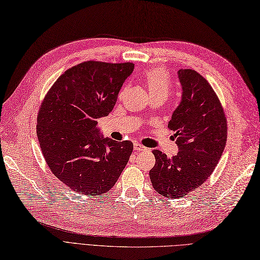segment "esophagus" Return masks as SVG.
<instances>
[{
	"label": "esophagus",
	"mask_w": 260,
	"mask_h": 260,
	"mask_svg": "<svg viewBox=\"0 0 260 260\" xmlns=\"http://www.w3.org/2000/svg\"><path fill=\"white\" fill-rule=\"evenodd\" d=\"M134 150L138 152V151H144V150H146V148L142 145L138 144V142H135V144H134Z\"/></svg>",
	"instance_id": "34e87169"
}]
</instances>
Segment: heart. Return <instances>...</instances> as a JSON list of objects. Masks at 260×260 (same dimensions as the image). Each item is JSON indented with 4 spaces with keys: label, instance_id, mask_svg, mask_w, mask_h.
Segmentation results:
<instances>
[{
    "label": "heart",
    "instance_id": "heart-1",
    "mask_svg": "<svg viewBox=\"0 0 260 260\" xmlns=\"http://www.w3.org/2000/svg\"><path fill=\"white\" fill-rule=\"evenodd\" d=\"M145 84L147 86V89L149 91L150 96L156 95V94H169L171 88V82L167 73L161 69V68H151L145 71L144 75H142ZM126 90V87H124L121 91V96L123 95L124 91Z\"/></svg>",
    "mask_w": 260,
    "mask_h": 260
}]
</instances>
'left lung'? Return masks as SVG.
<instances>
[{"label": "left lung", "mask_w": 260, "mask_h": 260, "mask_svg": "<svg viewBox=\"0 0 260 260\" xmlns=\"http://www.w3.org/2000/svg\"><path fill=\"white\" fill-rule=\"evenodd\" d=\"M181 99L169 127L179 151L172 158L153 150L149 175L154 190L165 198H183L202 186L220 160L227 141L223 109L208 82L194 70L180 69Z\"/></svg>", "instance_id": "8db88e82"}]
</instances>
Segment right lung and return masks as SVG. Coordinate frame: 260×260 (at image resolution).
<instances>
[{"mask_svg": "<svg viewBox=\"0 0 260 260\" xmlns=\"http://www.w3.org/2000/svg\"><path fill=\"white\" fill-rule=\"evenodd\" d=\"M135 66L85 61L54 83L38 115L42 153L56 177L88 197L106 193L133 151L129 140L105 138L97 120L107 116Z\"/></svg>", "mask_w": 260, "mask_h": 260, "instance_id": "right-lung-1", "label": "right lung"}]
</instances>
